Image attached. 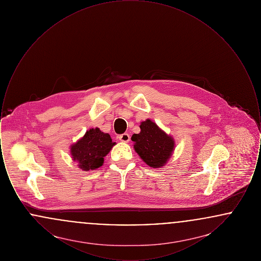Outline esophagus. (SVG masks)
<instances>
[{"instance_id": "esophagus-1", "label": "esophagus", "mask_w": 261, "mask_h": 261, "mask_svg": "<svg viewBox=\"0 0 261 261\" xmlns=\"http://www.w3.org/2000/svg\"><path fill=\"white\" fill-rule=\"evenodd\" d=\"M118 138H119V140H120L121 142H123V143H127V142H129V140H130V136H129V134H127V133H124V134L120 135Z\"/></svg>"}]
</instances>
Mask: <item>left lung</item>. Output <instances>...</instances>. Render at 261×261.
I'll use <instances>...</instances> for the list:
<instances>
[{"label": "left lung", "mask_w": 261, "mask_h": 261, "mask_svg": "<svg viewBox=\"0 0 261 261\" xmlns=\"http://www.w3.org/2000/svg\"><path fill=\"white\" fill-rule=\"evenodd\" d=\"M140 129L139 134H133L131 137L135 151L150 167L162 168L173 153V137L166 134L150 119L142 121Z\"/></svg>", "instance_id": "left-lung-1"}]
</instances>
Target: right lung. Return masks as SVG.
<instances>
[{
	"mask_svg": "<svg viewBox=\"0 0 261 261\" xmlns=\"http://www.w3.org/2000/svg\"><path fill=\"white\" fill-rule=\"evenodd\" d=\"M115 144L109 133L101 132L99 128H91L70 146V154L83 171L96 170L103 164L105 156Z\"/></svg>",
	"mask_w": 261,
	"mask_h": 261,
	"instance_id": "1",
	"label": "right lung"
}]
</instances>
